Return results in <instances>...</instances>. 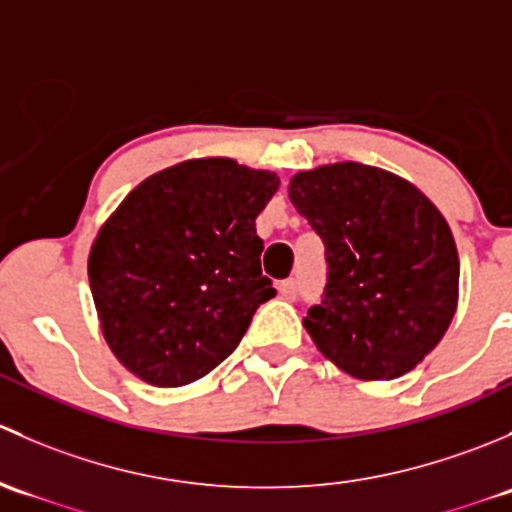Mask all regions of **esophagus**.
Masks as SVG:
<instances>
[{
    "mask_svg": "<svg viewBox=\"0 0 512 512\" xmlns=\"http://www.w3.org/2000/svg\"><path fill=\"white\" fill-rule=\"evenodd\" d=\"M280 294L285 299L297 297V280H292V277H289V280H282L280 282Z\"/></svg>",
    "mask_w": 512,
    "mask_h": 512,
    "instance_id": "esophagus-1",
    "label": "esophagus"
}]
</instances>
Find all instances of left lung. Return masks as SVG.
<instances>
[{
    "instance_id": "left-lung-1",
    "label": "left lung",
    "mask_w": 512,
    "mask_h": 512,
    "mask_svg": "<svg viewBox=\"0 0 512 512\" xmlns=\"http://www.w3.org/2000/svg\"><path fill=\"white\" fill-rule=\"evenodd\" d=\"M289 200L327 255L322 302L304 317L319 352L356 379L414 369L458 304L456 242L436 205L409 180L352 160L297 173Z\"/></svg>"
}]
</instances>
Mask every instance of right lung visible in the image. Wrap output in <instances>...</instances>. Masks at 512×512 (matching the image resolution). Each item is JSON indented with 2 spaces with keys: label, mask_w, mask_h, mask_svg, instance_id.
I'll use <instances>...</instances> for the list:
<instances>
[{
  "label": "right lung",
  "mask_w": 512,
  "mask_h": 512,
  "mask_svg": "<svg viewBox=\"0 0 512 512\" xmlns=\"http://www.w3.org/2000/svg\"><path fill=\"white\" fill-rule=\"evenodd\" d=\"M280 188L270 170L198 158L143 180L98 230L89 282L116 359L153 386H185L240 344L262 302L255 218Z\"/></svg>",
  "instance_id": "obj_1"
}]
</instances>
